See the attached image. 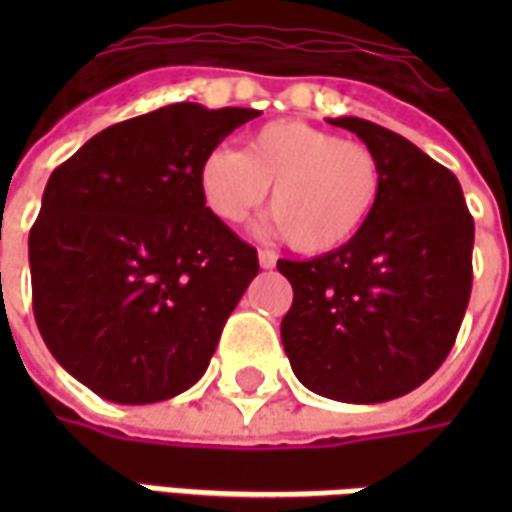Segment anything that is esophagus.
Segmentation results:
<instances>
[{"label": "esophagus", "instance_id": "obj_1", "mask_svg": "<svg viewBox=\"0 0 512 512\" xmlns=\"http://www.w3.org/2000/svg\"><path fill=\"white\" fill-rule=\"evenodd\" d=\"M257 260H260V268H274L277 266V252H271V249H260L257 252Z\"/></svg>", "mask_w": 512, "mask_h": 512}]
</instances>
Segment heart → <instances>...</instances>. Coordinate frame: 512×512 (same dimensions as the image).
<instances>
[{
	"label": "heart",
	"mask_w": 512,
	"mask_h": 512,
	"mask_svg": "<svg viewBox=\"0 0 512 512\" xmlns=\"http://www.w3.org/2000/svg\"><path fill=\"white\" fill-rule=\"evenodd\" d=\"M216 219L246 222L266 200L274 224L304 255H326L365 230L376 213L384 172L362 142H348L301 120H274L246 139L244 153L213 147L197 172Z\"/></svg>",
	"instance_id": "heart-1"
}]
</instances>
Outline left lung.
Instances as JSON below:
<instances>
[{
	"mask_svg": "<svg viewBox=\"0 0 512 512\" xmlns=\"http://www.w3.org/2000/svg\"><path fill=\"white\" fill-rule=\"evenodd\" d=\"M381 161L365 230L312 260H279L293 285L282 345L301 384L340 403H384L450 354L472 293L474 219L458 178L406 136L334 117Z\"/></svg>",
	"mask_w": 512,
	"mask_h": 512,
	"instance_id": "8db88e82",
	"label": "left lung"
}]
</instances>
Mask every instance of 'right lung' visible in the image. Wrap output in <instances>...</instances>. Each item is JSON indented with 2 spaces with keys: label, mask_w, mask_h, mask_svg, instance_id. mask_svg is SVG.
<instances>
[{
  "label": "right lung",
  "mask_w": 512,
  "mask_h": 512,
  "mask_svg": "<svg viewBox=\"0 0 512 512\" xmlns=\"http://www.w3.org/2000/svg\"><path fill=\"white\" fill-rule=\"evenodd\" d=\"M257 109L172 104L104 128L51 172L29 233L32 310L95 395L145 406L208 370L257 252L205 208V153Z\"/></svg>",
  "instance_id": "obj_1"
}]
</instances>
